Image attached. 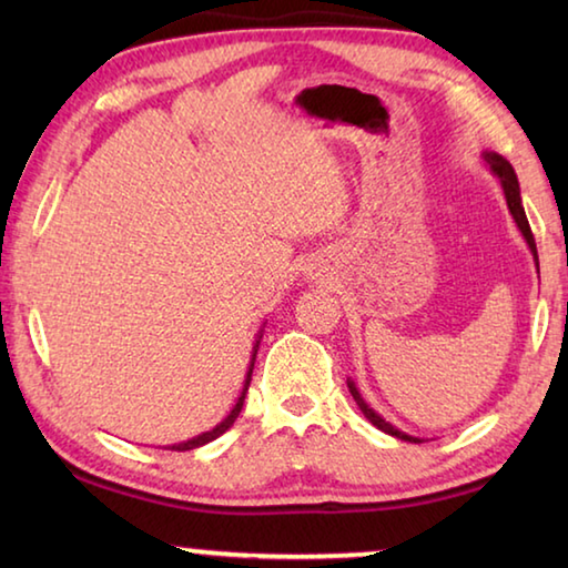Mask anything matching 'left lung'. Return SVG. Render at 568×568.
<instances>
[{"instance_id":"8db88e82","label":"left lung","mask_w":568,"mask_h":568,"mask_svg":"<svg viewBox=\"0 0 568 568\" xmlns=\"http://www.w3.org/2000/svg\"><path fill=\"white\" fill-rule=\"evenodd\" d=\"M486 162H488V165H491V170L496 172L498 180H501L504 192H506V203H508V210H511V215H514V220H516V225H518V230H521V233H524L526 243H528V247H531V253H534V261H536V265H538V255H536V240H534L531 225H528L526 213H524V205H521V192H518V180H516V172H514V168L508 165V162H506L501 155H496V152H486ZM348 388H351V396L355 398V403H358V408L363 410V416L368 418V420L373 423V426L381 428L383 434H388V436H396V438H400V440H410V444H420V438H413V436H408V434H403V430L393 428L388 420H383L376 410L368 408V403H365V400L361 398L358 388H355L351 381H348Z\"/></svg>"}]
</instances>
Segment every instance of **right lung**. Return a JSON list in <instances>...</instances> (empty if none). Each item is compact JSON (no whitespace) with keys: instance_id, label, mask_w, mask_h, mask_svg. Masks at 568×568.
Returning a JSON list of instances; mask_svg holds the SVG:
<instances>
[{"instance_id":"right-lung-1","label":"right lung","mask_w":568,"mask_h":568,"mask_svg":"<svg viewBox=\"0 0 568 568\" xmlns=\"http://www.w3.org/2000/svg\"><path fill=\"white\" fill-rule=\"evenodd\" d=\"M257 345H261V341L255 343V351H253V363H255V353H257ZM253 363H250V371H247V378H245V388H243V393H240V398H237V403H235V408L230 410V416L220 423V426H215L213 430H207V434H203V436H197V438H192V440H185V444H175V446H168V450H192V448H197V446H205V444H210V440H215L217 436H223L225 430L233 426L235 423V418L240 416V410H243V403H245V393H247V386H250V378H253Z\"/></svg>"}]
</instances>
